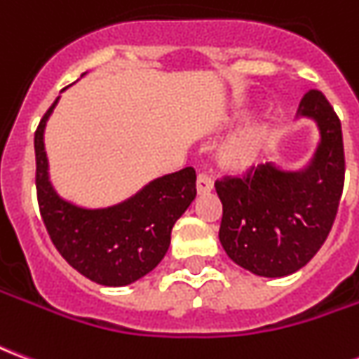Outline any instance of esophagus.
<instances>
[{
  "label": "esophagus",
  "instance_id": "1",
  "mask_svg": "<svg viewBox=\"0 0 359 359\" xmlns=\"http://www.w3.org/2000/svg\"><path fill=\"white\" fill-rule=\"evenodd\" d=\"M211 188H213V182L208 175H198V179H196V190H198V194H208L211 192Z\"/></svg>",
  "mask_w": 359,
  "mask_h": 359
}]
</instances>
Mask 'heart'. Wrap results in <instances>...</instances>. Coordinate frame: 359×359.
Here are the masks:
<instances>
[{
	"label": "heart",
	"instance_id": "obj_1",
	"mask_svg": "<svg viewBox=\"0 0 359 359\" xmlns=\"http://www.w3.org/2000/svg\"><path fill=\"white\" fill-rule=\"evenodd\" d=\"M246 113H238L234 118L242 121ZM267 133H269V125L265 121H256L246 128H242L241 133L231 136L217 151L219 169L231 175H242L250 171L262 157Z\"/></svg>",
	"mask_w": 359,
	"mask_h": 359
}]
</instances>
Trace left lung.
<instances>
[{"label":"left lung","mask_w":359,"mask_h":359,"mask_svg":"<svg viewBox=\"0 0 359 359\" xmlns=\"http://www.w3.org/2000/svg\"><path fill=\"white\" fill-rule=\"evenodd\" d=\"M298 117L316 121L319 142L304 169L275 163L215 182L223 203L219 241L234 264L259 277L292 275L323 246L344 187V144L337 113L319 90L302 97Z\"/></svg>","instance_id":"1"}]
</instances>
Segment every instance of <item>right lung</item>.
<instances>
[{"label": "right lung", "instance_id": "1", "mask_svg": "<svg viewBox=\"0 0 359 359\" xmlns=\"http://www.w3.org/2000/svg\"><path fill=\"white\" fill-rule=\"evenodd\" d=\"M59 97L51 103L34 134L36 192L43 225L67 264L103 286H126L157 264L171 244L177 219L196 198L192 167L154 179L125 202L88 210L67 202L50 180L43 146L46 123Z\"/></svg>", "mask_w": 359, "mask_h": 359}]
</instances>
